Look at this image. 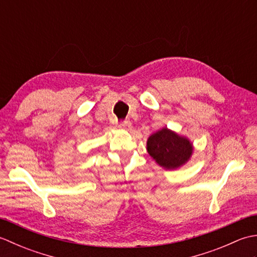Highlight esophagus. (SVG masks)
I'll return each mask as SVG.
<instances>
[{"label": "esophagus", "instance_id": "1", "mask_svg": "<svg viewBox=\"0 0 257 257\" xmlns=\"http://www.w3.org/2000/svg\"><path fill=\"white\" fill-rule=\"evenodd\" d=\"M119 128L124 129V130H130L133 128V124L129 121V120H125V121H122L119 123Z\"/></svg>", "mask_w": 257, "mask_h": 257}]
</instances>
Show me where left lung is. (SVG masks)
<instances>
[{
    "label": "left lung",
    "instance_id": "left-lung-1",
    "mask_svg": "<svg viewBox=\"0 0 257 257\" xmlns=\"http://www.w3.org/2000/svg\"><path fill=\"white\" fill-rule=\"evenodd\" d=\"M194 147L185 136L167 127L152 134L147 140V151L158 166L166 170H177L190 161Z\"/></svg>",
    "mask_w": 257,
    "mask_h": 257
}]
</instances>
